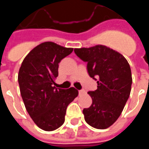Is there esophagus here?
<instances>
[{"label":"esophagus","mask_w":149,"mask_h":149,"mask_svg":"<svg viewBox=\"0 0 149 149\" xmlns=\"http://www.w3.org/2000/svg\"><path fill=\"white\" fill-rule=\"evenodd\" d=\"M85 93H86V92H85V90H84V89L79 90V95H82L85 94Z\"/></svg>","instance_id":"esophagus-1"}]
</instances>
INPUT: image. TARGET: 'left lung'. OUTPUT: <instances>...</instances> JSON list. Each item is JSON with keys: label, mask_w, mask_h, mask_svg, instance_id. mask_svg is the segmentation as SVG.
I'll list each match as a JSON object with an SVG mask.
<instances>
[{"label": "left lung", "mask_w": 149, "mask_h": 149, "mask_svg": "<svg viewBox=\"0 0 149 149\" xmlns=\"http://www.w3.org/2000/svg\"><path fill=\"white\" fill-rule=\"evenodd\" d=\"M74 53L87 63L88 74L98 84L96 90L88 92L93 103L83 110L85 121L95 128H107L120 116L130 96V65L121 54L101 45L74 48Z\"/></svg>", "instance_id": "1"}]
</instances>
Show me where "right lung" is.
<instances>
[{
	"instance_id": "right-lung-1",
	"label": "right lung",
	"mask_w": 149,
	"mask_h": 149,
	"mask_svg": "<svg viewBox=\"0 0 149 149\" xmlns=\"http://www.w3.org/2000/svg\"><path fill=\"white\" fill-rule=\"evenodd\" d=\"M73 48L45 42L24 59L18 72L21 95L27 113L39 128L54 131L64 123L67 107L78 95L74 87L56 88L59 63Z\"/></svg>"
}]
</instances>
